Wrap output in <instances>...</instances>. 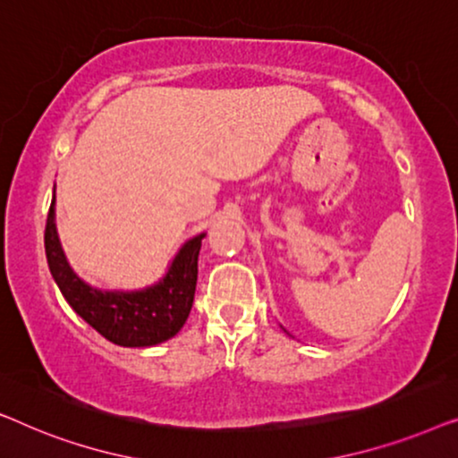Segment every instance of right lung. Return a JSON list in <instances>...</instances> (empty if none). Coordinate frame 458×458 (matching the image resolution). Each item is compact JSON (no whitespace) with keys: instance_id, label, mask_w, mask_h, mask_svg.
Wrapping results in <instances>:
<instances>
[{"instance_id":"obj_1","label":"right lung","mask_w":458,"mask_h":458,"mask_svg":"<svg viewBox=\"0 0 458 458\" xmlns=\"http://www.w3.org/2000/svg\"><path fill=\"white\" fill-rule=\"evenodd\" d=\"M52 199L46 223V256L62 296L98 334L118 346L143 348L171 340L190 317L198 281V254L204 235L179 250L166 277L141 292H99L71 271L55 235Z\"/></svg>"}]
</instances>
